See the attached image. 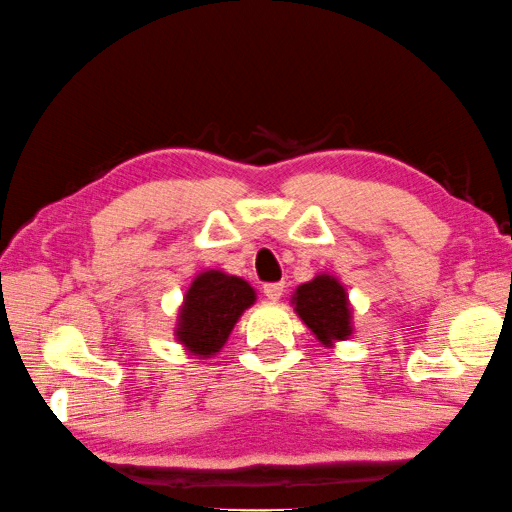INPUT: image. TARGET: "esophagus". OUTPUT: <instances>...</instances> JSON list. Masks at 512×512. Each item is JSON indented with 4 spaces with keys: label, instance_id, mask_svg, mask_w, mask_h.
I'll return each instance as SVG.
<instances>
[{
    "label": "esophagus",
    "instance_id": "1",
    "mask_svg": "<svg viewBox=\"0 0 512 512\" xmlns=\"http://www.w3.org/2000/svg\"><path fill=\"white\" fill-rule=\"evenodd\" d=\"M283 283L281 281H276V283H265L263 286V292H265V297L267 299H272V301H276V299H281V295H283Z\"/></svg>",
    "mask_w": 512,
    "mask_h": 512
}]
</instances>
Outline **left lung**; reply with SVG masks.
I'll return each instance as SVG.
<instances>
[{
    "instance_id": "1",
    "label": "left lung",
    "mask_w": 512,
    "mask_h": 512,
    "mask_svg": "<svg viewBox=\"0 0 512 512\" xmlns=\"http://www.w3.org/2000/svg\"><path fill=\"white\" fill-rule=\"evenodd\" d=\"M292 306L315 338L326 347L347 340L351 335V306L347 290L331 274H317L313 281L301 283L292 295Z\"/></svg>"
}]
</instances>
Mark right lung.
<instances>
[{
	"label": "right lung",
	"mask_w": 512,
	"mask_h": 512,
	"mask_svg": "<svg viewBox=\"0 0 512 512\" xmlns=\"http://www.w3.org/2000/svg\"><path fill=\"white\" fill-rule=\"evenodd\" d=\"M254 301L256 290L240 276L220 270L201 272L183 297L174 335L188 354L211 358L224 347L240 315Z\"/></svg>",
	"instance_id": "1"
}]
</instances>
